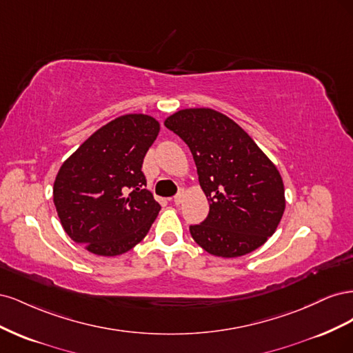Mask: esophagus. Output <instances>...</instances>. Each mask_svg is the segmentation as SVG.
<instances>
[{
    "mask_svg": "<svg viewBox=\"0 0 353 353\" xmlns=\"http://www.w3.org/2000/svg\"><path fill=\"white\" fill-rule=\"evenodd\" d=\"M183 200H184V194L179 193V194H176V196L172 199V203H175V205H181V203H183Z\"/></svg>",
    "mask_w": 353,
    "mask_h": 353,
    "instance_id": "1",
    "label": "esophagus"
}]
</instances>
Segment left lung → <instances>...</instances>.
I'll return each mask as SVG.
<instances>
[{
    "label": "left lung",
    "instance_id": "left-lung-1",
    "mask_svg": "<svg viewBox=\"0 0 353 353\" xmlns=\"http://www.w3.org/2000/svg\"><path fill=\"white\" fill-rule=\"evenodd\" d=\"M165 126L190 147L209 215L191 225V237L208 253L239 258L266 243L285 209L279 169L250 135L213 109H183Z\"/></svg>",
    "mask_w": 353,
    "mask_h": 353
}]
</instances>
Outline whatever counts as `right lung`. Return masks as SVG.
Segmentation results:
<instances>
[{"instance_id": "obj_1", "label": "right lung", "mask_w": 353, "mask_h": 353, "mask_svg": "<svg viewBox=\"0 0 353 353\" xmlns=\"http://www.w3.org/2000/svg\"><path fill=\"white\" fill-rule=\"evenodd\" d=\"M159 131L153 116H119L60 166L52 187L57 215L68 236L88 252L117 256L147 236L160 205L144 188L141 166Z\"/></svg>"}]
</instances>
